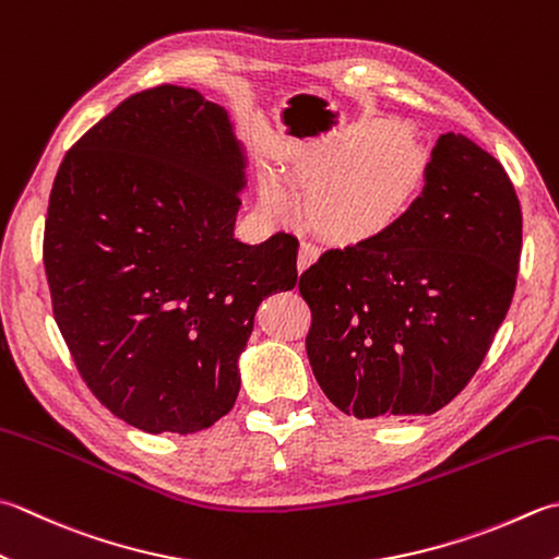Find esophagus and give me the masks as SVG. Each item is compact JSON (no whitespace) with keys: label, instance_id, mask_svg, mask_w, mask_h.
I'll use <instances>...</instances> for the list:
<instances>
[{"label":"esophagus","instance_id":"esophagus-1","mask_svg":"<svg viewBox=\"0 0 559 559\" xmlns=\"http://www.w3.org/2000/svg\"><path fill=\"white\" fill-rule=\"evenodd\" d=\"M317 257H320V249H317L312 242H302L300 254H298V269L305 271L310 264H314Z\"/></svg>","mask_w":559,"mask_h":559}]
</instances>
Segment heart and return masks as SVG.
<instances>
[{
    "instance_id": "heart-1",
    "label": "heart",
    "mask_w": 559,
    "mask_h": 559,
    "mask_svg": "<svg viewBox=\"0 0 559 559\" xmlns=\"http://www.w3.org/2000/svg\"><path fill=\"white\" fill-rule=\"evenodd\" d=\"M417 179V155L402 140L336 150L293 174L295 189L310 199L314 225L338 239H370L385 233L407 211ZM261 201L276 217L295 211L276 179L261 186Z\"/></svg>"
}]
</instances>
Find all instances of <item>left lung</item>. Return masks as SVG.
Returning a JSON list of instances; mask_svg holds the SVG:
<instances>
[{
  "label": "left lung",
  "instance_id": "1",
  "mask_svg": "<svg viewBox=\"0 0 559 559\" xmlns=\"http://www.w3.org/2000/svg\"><path fill=\"white\" fill-rule=\"evenodd\" d=\"M424 191L385 233L300 276L312 373L356 419L426 417L477 373L516 290L521 205L465 135L436 140Z\"/></svg>",
  "mask_w": 559,
  "mask_h": 559
}]
</instances>
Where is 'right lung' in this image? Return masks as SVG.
I'll return each mask as SVG.
<instances>
[{
    "label": "right lung",
    "mask_w": 559,
    "mask_h": 559,
    "mask_svg": "<svg viewBox=\"0 0 559 559\" xmlns=\"http://www.w3.org/2000/svg\"><path fill=\"white\" fill-rule=\"evenodd\" d=\"M245 169L225 108L162 84L86 130L55 177L43 237L55 322L86 388L140 431L225 417L257 308L298 283L293 235L235 237Z\"/></svg>",
    "instance_id": "1"
}]
</instances>
